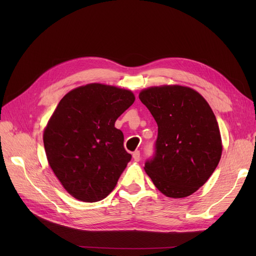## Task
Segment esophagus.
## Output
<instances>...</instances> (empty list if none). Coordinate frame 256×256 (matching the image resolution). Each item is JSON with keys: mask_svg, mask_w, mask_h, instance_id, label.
Listing matches in <instances>:
<instances>
[{"mask_svg": "<svg viewBox=\"0 0 256 256\" xmlns=\"http://www.w3.org/2000/svg\"><path fill=\"white\" fill-rule=\"evenodd\" d=\"M132 157H134V161H140V158H141L140 152H138V150H136V152L132 154Z\"/></svg>", "mask_w": 256, "mask_h": 256, "instance_id": "34e87169", "label": "esophagus"}]
</instances>
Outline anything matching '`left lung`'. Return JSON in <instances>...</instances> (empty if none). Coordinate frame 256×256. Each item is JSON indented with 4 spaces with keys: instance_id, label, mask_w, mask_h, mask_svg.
Segmentation results:
<instances>
[{
    "instance_id": "obj_1",
    "label": "left lung",
    "mask_w": 256,
    "mask_h": 256,
    "mask_svg": "<svg viewBox=\"0 0 256 256\" xmlns=\"http://www.w3.org/2000/svg\"><path fill=\"white\" fill-rule=\"evenodd\" d=\"M158 125L145 172L168 198H184L208 180L218 166L221 136L216 116L198 92L180 85L150 88L138 96Z\"/></svg>"
}]
</instances>
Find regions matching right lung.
I'll return each instance as SVG.
<instances>
[{"label":"right lung","instance_id":"right-lung-1","mask_svg":"<svg viewBox=\"0 0 256 256\" xmlns=\"http://www.w3.org/2000/svg\"><path fill=\"white\" fill-rule=\"evenodd\" d=\"M134 102L132 92L92 83L66 94L44 131L52 171L68 193L98 202L115 188L131 154L114 124Z\"/></svg>","mask_w":256,"mask_h":256}]
</instances>
